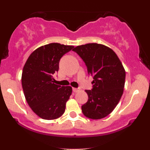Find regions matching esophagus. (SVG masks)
Listing matches in <instances>:
<instances>
[{
	"instance_id": "obj_1",
	"label": "esophagus",
	"mask_w": 150,
	"mask_h": 150,
	"mask_svg": "<svg viewBox=\"0 0 150 150\" xmlns=\"http://www.w3.org/2000/svg\"><path fill=\"white\" fill-rule=\"evenodd\" d=\"M73 91L74 92H77L79 91V89L78 88H75V87H73Z\"/></svg>"
}]
</instances>
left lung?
<instances>
[{
  "label": "left lung",
  "instance_id": "obj_1",
  "mask_svg": "<svg viewBox=\"0 0 150 150\" xmlns=\"http://www.w3.org/2000/svg\"><path fill=\"white\" fill-rule=\"evenodd\" d=\"M85 62L93 77L92 89L86 90L88 101L82 106L86 117L101 119L116 108L123 93L125 71L116 53L102 44H87L73 49Z\"/></svg>",
  "mask_w": 150,
  "mask_h": 150
}]
</instances>
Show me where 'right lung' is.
I'll list each match as a JSON object with an SVG mask.
<instances>
[{
    "instance_id": "add662e5",
    "label": "right lung",
    "mask_w": 150,
    "mask_h": 150,
    "mask_svg": "<svg viewBox=\"0 0 150 150\" xmlns=\"http://www.w3.org/2000/svg\"><path fill=\"white\" fill-rule=\"evenodd\" d=\"M73 48L51 43L36 49L26 61L22 74L24 94L32 111L43 119H56L65 112L72 87L54 84L53 75L58 71L62 56Z\"/></svg>"
}]
</instances>
